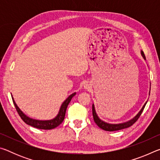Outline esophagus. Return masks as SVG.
Instances as JSON below:
<instances>
[{
  "label": "esophagus",
  "instance_id": "obj_1",
  "mask_svg": "<svg viewBox=\"0 0 160 160\" xmlns=\"http://www.w3.org/2000/svg\"><path fill=\"white\" fill-rule=\"evenodd\" d=\"M84 88H85V89H88V88H90V85H89L88 84H85V86H84Z\"/></svg>",
  "mask_w": 160,
  "mask_h": 160
}]
</instances>
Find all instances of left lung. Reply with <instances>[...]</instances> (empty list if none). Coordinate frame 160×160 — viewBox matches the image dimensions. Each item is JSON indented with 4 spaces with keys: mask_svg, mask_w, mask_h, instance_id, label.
<instances>
[{
    "mask_svg": "<svg viewBox=\"0 0 160 160\" xmlns=\"http://www.w3.org/2000/svg\"><path fill=\"white\" fill-rule=\"evenodd\" d=\"M141 54H142L143 58H144L145 60V54H144V53H143L142 51H141ZM150 92H149V94H150ZM147 102H148V101L145 103V104L143 105L142 109H140V112L137 113V115L135 116L134 118H132L130 121H127V122L118 123V124L108 123L107 122H104V121H102L101 119L99 118V116H97L95 109H94V105L93 104H92V115H93L94 121V122H95V123L100 128H102V129L104 130V131H118V130H121V129L128 128V127L131 126L132 124H133L135 122V121H136L138 119V118L140 117V115H141V113L142 112L143 109H144V108L145 107L146 104H147Z\"/></svg>",
    "mask_w": 160,
    "mask_h": 160,
    "instance_id": "1",
    "label": "left lung"
}]
</instances>
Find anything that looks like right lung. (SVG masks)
Listing matches in <instances>:
<instances>
[{"label":"right lung","instance_id":"add662e5","mask_svg":"<svg viewBox=\"0 0 160 160\" xmlns=\"http://www.w3.org/2000/svg\"><path fill=\"white\" fill-rule=\"evenodd\" d=\"M75 92L72 93V94L68 97V98L65 100L63 102L61 107L59 110L58 113L55 118L51 119V120H47V121H42V120H37V119H33L29 118V116H26L22 111L20 110V108L18 107V105L16 104L14 99H13L12 95V102L14 103V105L15 107V109L17 110L18 114L20 115L21 118L24 121V122L26 123L28 125L33 126L34 128H39V129H43V130H51L53 128H55L56 127L58 126L60 124L63 122L65 118V115H66V112L68 107V105L69 104L70 102L71 101V99L75 95Z\"/></svg>","mask_w":160,"mask_h":160}]
</instances>
